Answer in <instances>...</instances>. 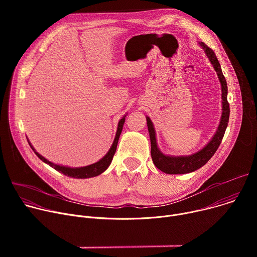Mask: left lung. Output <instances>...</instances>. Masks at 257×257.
<instances>
[{"instance_id":"1","label":"left lung","mask_w":257,"mask_h":257,"mask_svg":"<svg viewBox=\"0 0 257 257\" xmlns=\"http://www.w3.org/2000/svg\"><path fill=\"white\" fill-rule=\"evenodd\" d=\"M201 48L204 50L207 58L209 59L211 65L213 66L214 70L216 71V74L218 76L219 82H221L222 86V99H223V113L221 117V121H219V125L216 129V132L214 133L211 140L204 146L202 150L199 152L191 155V156H185V157H171L164 155L158 148L157 144V138H156V130L154 128V124L152 120L146 117V121H148V128L150 132L151 137V144H152V159L155 164V166L161 170L162 172L166 174H187L194 172L204 166L210 158L214 155L216 150L218 149L219 144H221L225 131L227 129L228 123H229V117H230V105L227 99L228 94V86L225 76L223 75V71L221 68V65L218 63L217 58L215 57V54L213 51L207 47L203 43H199Z\"/></svg>"}]
</instances>
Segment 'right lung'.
<instances>
[{
    "instance_id": "right-lung-1",
    "label": "right lung",
    "mask_w": 257,
    "mask_h": 257,
    "mask_svg": "<svg viewBox=\"0 0 257 257\" xmlns=\"http://www.w3.org/2000/svg\"><path fill=\"white\" fill-rule=\"evenodd\" d=\"M125 117L126 115L119 121V124H118V129H117V133H116V136H115V139H114V142L111 146V149H109V151L107 152V154L101 159L99 160L98 162L92 164V165H89V166H86V167H81V168H70V167H65V166H60V165H56V164H53L51 163L50 161H48L47 159H45L43 156H41L38 152H35V150L32 148V145L30 144V142L28 141L30 148L32 149V151L34 152V154L38 156L44 163L48 164L49 166H51L52 168H54L55 170H57L58 172L68 176V177H71V178H76V179H86V178H91V177H95V176H98L100 175L101 173H103L107 168L108 166L111 165L112 163V160H113V157L116 153V150H117V144H118V141H119V138H120V134L122 132V129H123V125L125 123Z\"/></svg>"
}]
</instances>
